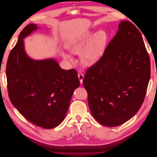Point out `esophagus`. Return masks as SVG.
Segmentation results:
<instances>
[{"instance_id": "1", "label": "esophagus", "mask_w": 157, "mask_h": 157, "mask_svg": "<svg viewBox=\"0 0 157 157\" xmlns=\"http://www.w3.org/2000/svg\"><path fill=\"white\" fill-rule=\"evenodd\" d=\"M78 77L80 80V83L82 84L83 82V79H84V75L82 73H78Z\"/></svg>"}]
</instances>
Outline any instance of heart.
Segmentation results:
<instances>
[{"mask_svg": "<svg viewBox=\"0 0 157 157\" xmlns=\"http://www.w3.org/2000/svg\"><path fill=\"white\" fill-rule=\"evenodd\" d=\"M108 42V34L105 30L98 32L89 31L69 42V50L75 54H80V61L85 66H92L101 59L105 53ZM63 58L70 63L75 60L69 52H62Z\"/></svg>", "mask_w": 157, "mask_h": 157, "instance_id": "obj_1", "label": "heart"}]
</instances>
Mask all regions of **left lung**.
<instances>
[{"label":"left lung","mask_w":157,"mask_h":157,"mask_svg":"<svg viewBox=\"0 0 157 157\" xmlns=\"http://www.w3.org/2000/svg\"><path fill=\"white\" fill-rule=\"evenodd\" d=\"M150 68L139 29L129 21H121L101 59L83 80L90 111L99 124L117 126L136 115L144 100Z\"/></svg>","instance_id":"left-lung-1"}]
</instances>
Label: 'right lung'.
Returning a JSON list of instances; mask_svg holds the SVG:
<instances>
[{
    "instance_id": "add662e5",
    "label": "right lung",
    "mask_w": 157,
    "mask_h": 157,
    "mask_svg": "<svg viewBox=\"0 0 157 157\" xmlns=\"http://www.w3.org/2000/svg\"><path fill=\"white\" fill-rule=\"evenodd\" d=\"M39 28L34 23L27 25L9 54L8 91L23 117L37 126L50 129L64 120L80 82L77 71L61 69L56 59L36 60L27 54L23 39Z\"/></svg>"
}]
</instances>
